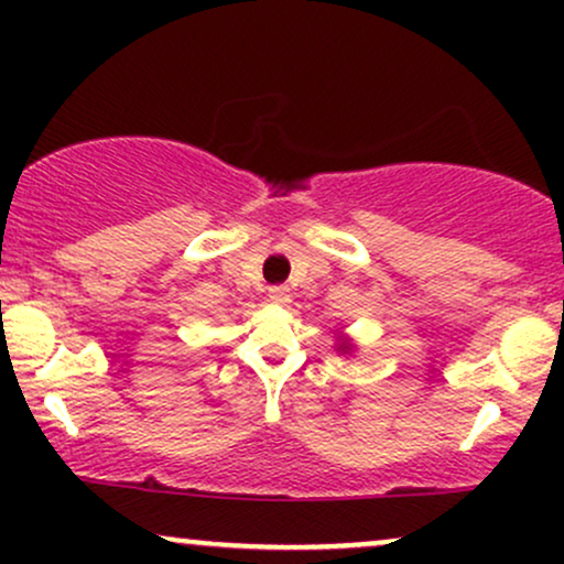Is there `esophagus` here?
<instances>
[{"label": "esophagus", "mask_w": 564, "mask_h": 564, "mask_svg": "<svg viewBox=\"0 0 564 564\" xmlns=\"http://www.w3.org/2000/svg\"><path fill=\"white\" fill-rule=\"evenodd\" d=\"M268 296H270V300H273V302L283 304V302H289L291 294H289V286H283V283H281V286H270Z\"/></svg>", "instance_id": "1"}]
</instances>
